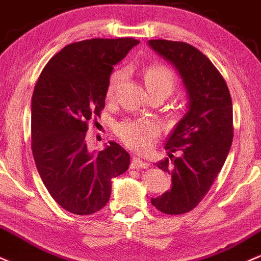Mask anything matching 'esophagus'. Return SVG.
<instances>
[{"label":"esophagus","instance_id":"obj_1","mask_svg":"<svg viewBox=\"0 0 261 261\" xmlns=\"http://www.w3.org/2000/svg\"><path fill=\"white\" fill-rule=\"evenodd\" d=\"M143 168H149V163L144 162V160L140 159L137 155H133L130 163V169H143Z\"/></svg>","mask_w":261,"mask_h":261}]
</instances>
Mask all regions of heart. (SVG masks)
I'll return each instance as SVG.
<instances>
[{
  "label": "heart",
  "mask_w": 261,
  "mask_h": 261,
  "mask_svg": "<svg viewBox=\"0 0 261 261\" xmlns=\"http://www.w3.org/2000/svg\"><path fill=\"white\" fill-rule=\"evenodd\" d=\"M122 79V72H116L108 84L107 96L112 97L115 90ZM144 83L146 90H166L171 92L175 86L172 72L164 66H151L144 72ZM117 134L123 142L137 150H148L155 137L159 134V125L151 119H130L117 125Z\"/></svg>",
  "instance_id": "obj_1"
}]
</instances>
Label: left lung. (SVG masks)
I'll use <instances>...</instances> for the list:
<instances>
[{
    "label": "left lung",
    "mask_w": 261,
    "mask_h": 261,
    "mask_svg": "<svg viewBox=\"0 0 261 261\" xmlns=\"http://www.w3.org/2000/svg\"><path fill=\"white\" fill-rule=\"evenodd\" d=\"M148 45L175 67L187 97L185 115L165 143L169 158L156 163L171 175L172 186L151 204L182 215L200 203L223 168L233 140L232 98L218 70L195 46L164 39Z\"/></svg>",
    "instance_id": "8db88e82"
}]
</instances>
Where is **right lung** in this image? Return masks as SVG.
<instances>
[{
    "mask_svg": "<svg viewBox=\"0 0 261 261\" xmlns=\"http://www.w3.org/2000/svg\"><path fill=\"white\" fill-rule=\"evenodd\" d=\"M139 44L134 38L87 39L49 60L32 96V150L38 172L59 206L92 215L110 200L112 180L130 156L118 143L96 153L86 144L87 122L105 107L113 66Z\"/></svg>",
    "mask_w": 261,
    "mask_h": 261,
    "instance_id": "right-lung-1",
    "label": "right lung"
}]
</instances>
